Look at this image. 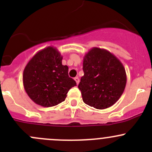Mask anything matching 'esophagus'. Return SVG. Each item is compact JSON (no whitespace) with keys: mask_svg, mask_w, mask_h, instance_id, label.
<instances>
[{"mask_svg":"<svg viewBox=\"0 0 152 152\" xmlns=\"http://www.w3.org/2000/svg\"><path fill=\"white\" fill-rule=\"evenodd\" d=\"M74 80L76 81V84H77V85H79V77H75V78H74Z\"/></svg>","mask_w":152,"mask_h":152,"instance_id":"obj_1","label":"esophagus"}]
</instances>
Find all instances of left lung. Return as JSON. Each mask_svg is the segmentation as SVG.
<instances>
[{
    "instance_id": "8db88e82",
    "label": "left lung",
    "mask_w": 152,
    "mask_h": 152,
    "mask_svg": "<svg viewBox=\"0 0 152 152\" xmlns=\"http://www.w3.org/2000/svg\"><path fill=\"white\" fill-rule=\"evenodd\" d=\"M83 70L78 87L86 104L104 110L118 102L125 89L126 73L114 54L106 49L93 48L85 55Z\"/></svg>"
}]
</instances>
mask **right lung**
I'll list each match as a JSON object with an SVG mask.
<instances>
[{
  "label": "right lung",
  "instance_id": "right-lung-1",
  "mask_svg": "<svg viewBox=\"0 0 152 152\" xmlns=\"http://www.w3.org/2000/svg\"><path fill=\"white\" fill-rule=\"evenodd\" d=\"M62 60L57 49L48 46L38 51L24 68V89L37 104L44 107L59 104L65 100L69 90L76 86Z\"/></svg>",
  "mask_w": 152,
  "mask_h": 152
}]
</instances>
